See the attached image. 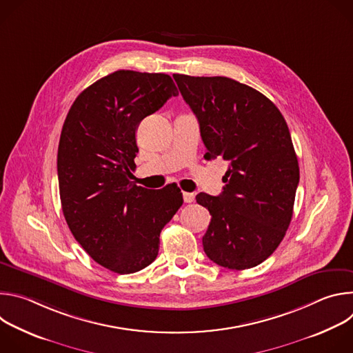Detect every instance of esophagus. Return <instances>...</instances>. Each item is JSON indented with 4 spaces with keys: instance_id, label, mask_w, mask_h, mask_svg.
Masks as SVG:
<instances>
[{
    "instance_id": "esophagus-1",
    "label": "esophagus",
    "mask_w": 353,
    "mask_h": 353,
    "mask_svg": "<svg viewBox=\"0 0 353 353\" xmlns=\"http://www.w3.org/2000/svg\"><path fill=\"white\" fill-rule=\"evenodd\" d=\"M194 194L192 192H183V199H184V203L185 204H190V203H192L194 201Z\"/></svg>"
}]
</instances>
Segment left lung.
Returning <instances> with one entry per match:
<instances>
[{
    "instance_id": "1",
    "label": "left lung",
    "mask_w": 353,
    "mask_h": 353,
    "mask_svg": "<svg viewBox=\"0 0 353 353\" xmlns=\"http://www.w3.org/2000/svg\"><path fill=\"white\" fill-rule=\"evenodd\" d=\"M173 78L198 119L204 158L229 163L221 195L195 196L212 216L205 254L229 270L253 268L276 250L293 215L299 163L288 124L267 96L234 79Z\"/></svg>"
}]
</instances>
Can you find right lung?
Listing matches in <instances>:
<instances>
[{
	"label": "right lung",
	"instance_id": "add662e5",
	"mask_svg": "<svg viewBox=\"0 0 353 353\" xmlns=\"http://www.w3.org/2000/svg\"><path fill=\"white\" fill-rule=\"evenodd\" d=\"M177 94L166 74L120 70L81 92L64 121L57 155L63 214L86 253L113 272L152 264L162 229L183 205L176 184L149 190L131 181L139 123Z\"/></svg>",
	"mask_w": 353,
	"mask_h": 353
}]
</instances>
